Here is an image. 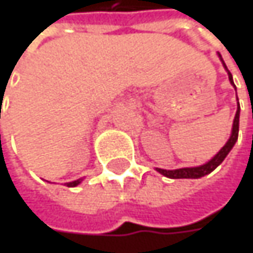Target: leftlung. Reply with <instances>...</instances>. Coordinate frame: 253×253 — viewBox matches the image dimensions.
Here are the masks:
<instances>
[{
  "instance_id": "1",
  "label": "left lung",
  "mask_w": 253,
  "mask_h": 253,
  "mask_svg": "<svg viewBox=\"0 0 253 253\" xmlns=\"http://www.w3.org/2000/svg\"><path fill=\"white\" fill-rule=\"evenodd\" d=\"M224 67H226V64H224ZM226 69H227V67H226ZM228 79H230L231 84L234 86L233 77H231V73H230V72H228ZM234 87H236V86H234ZM237 104H239V102H237ZM239 114H240V105L237 107V111H236V117H234V122H233V130H231L230 139L227 140V143L221 148V151H220L211 161H208L207 164L199 166V167L178 169V170H163V169H157V171H160L163 176L170 177V178H199V177L207 176V174H210L211 171H214V170L224 161V158L227 157V154L231 151V148L234 146V143H236V140H237V136H239Z\"/></svg>"
}]
</instances>
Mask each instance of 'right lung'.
I'll return each instance as SVG.
<instances>
[{
  "label": "right lung",
  "mask_w": 253,
  "mask_h": 253,
  "mask_svg": "<svg viewBox=\"0 0 253 253\" xmlns=\"http://www.w3.org/2000/svg\"><path fill=\"white\" fill-rule=\"evenodd\" d=\"M80 183V180H75V181H70V183H67V186L69 187H75V186H77Z\"/></svg>",
  "instance_id": "add662e5"
}]
</instances>
